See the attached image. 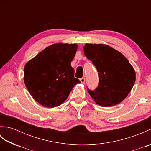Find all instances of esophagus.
Wrapping results in <instances>:
<instances>
[{
	"mask_svg": "<svg viewBox=\"0 0 151 151\" xmlns=\"http://www.w3.org/2000/svg\"><path fill=\"white\" fill-rule=\"evenodd\" d=\"M80 81H81V83H82V84H84V83L85 82V78L82 77V78H81V79H80Z\"/></svg>",
	"mask_w": 151,
	"mask_h": 151,
	"instance_id": "esophagus-1",
	"label": "esophagus"
}]
</instances>
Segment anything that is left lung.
<instances>
[{
  "label": "left lung",
  "mask_w": 151,
  "mask_h": 151,
  "mask_svg": "<svg viewBox=\"0 0 151 151\" xmlns=\"http://www.w3.org/2000/svg\"><path fill=\"white\" fill-rule=\"evenodd\" d=\"M85 56L97 70V88L88 93L97 104L104 107L116 105L127 97L136 81V73L126 58L104 44H86Z\"/></svg>",
  "instance_id": "8db88e82"
}]
</instances>
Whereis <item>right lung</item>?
<instances>
[{
    "instance_id": "add662e5",
    "label": "right lung",
    "mask_w": 151,
    "mask_h": 151,
    "mask_svg": "<svg viewBox=\"0 0 151 151\" xmlns=\"http://www.w3.org/2000/svg\"><path fill=\"white\" fill-rule=\"evenodd\" d=\"M77 48L76 44H53L26 63L24 84L38 103L47 108L58 106L81 83L70 65Z\"/></svg>"
}]
</instances>
